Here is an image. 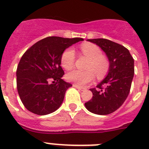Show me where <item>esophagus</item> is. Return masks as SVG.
Listing matches in <instances>:
<instances>
[{"label":"esophagus","mask_w":149,"mask_h":149,"mask_svg":"<svg viewBox=\"0 0 149 149\" xmlns=\"http://www.w3.org/2000/svg\"><path fill=\"white\" fill-rule=\"evenodd\" d=\"M73 86H74V87L77 88V89H80V90H81V91H83V90H84V89H85V88L81 87V86H78V85H77V84H73Z\"/></svg>","instance_id":"esophagus-1"}]
</instances>
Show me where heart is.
Instances as JSON below:
<instances>
[{"instance_id": "heart-1", "label": "heart", "mask_w": 149, "mask_h": 149, "mask_svg": "<svg viewBox=\"0 0 149 149\" xmlns=\"http://www.w3.org/2000/svg\"><path fill=\"white\" fill-rule=\"evenodd\" d=\"M81 53L89 59L86 68L87 70H73L68 72L66 78L68 81L75 83L79 86H84L93 81L95 74L98 78H101L108 72L109 63L102 56V51L94 44L86 43L81 48ZM74 51L69 48L65 50L61 56V65L66 70H70L74 64Z\"/></svg>"}]
</instances>
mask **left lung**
Masks as SVG:
<instances>
[{"mask_svg":"<svg viewBox=\"0 0 149 149\" xmlns=\"http://www.w3.org/2000/svg\"><path fill=\"white\" fill-rule=\"evenodd\" d=\"M106 54L110 66L106 77L90 89L93 98L85 103L89 112L107 115L119 109L127 98L134 74V60L124 46L106 39H87Z\"/></svg>","mask_w":149,"mask_h":149,"instance_id":"obj_1","label":"left lung"}]
</instances>
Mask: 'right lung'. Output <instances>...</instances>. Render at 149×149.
Here are the masks:
<instances>
[{
  "instance_id": "right-lung-1",
  "label": "right lung",
  "mask_w": 149,
  "mask_h": 149,
  "mask_svg": "<svg viewBox=\"0 0 149 149\" xmlns=\"http://www.w3.org/2000/svg\"><path fill=\"white\" fill-rule=\"evenodd\" d=\"M83 40L50 36L35 43L24 54L16 71L17 89L29 111L44 116L61 106L65 92L72 86L61 78L64 74L60 66L62 54L68 47Z\"/></svg>"
}]
</instances>
